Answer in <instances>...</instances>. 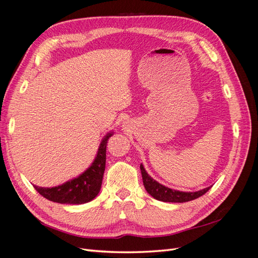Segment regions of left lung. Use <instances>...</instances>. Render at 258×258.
<instances>
[{
	"mask_svg": "<svg viewBox=\"0 0 258 258\" xmlns=\"http://www.w3.org/2000/svg\"><path fill=\"white\" fill-rule=\"evenodd\" d=\"M140 169H141L143 185L145 187L146 191L150 194L153 198L157 199L159 201L179 202V204H182V202L191 201L194 199L199 198L200 196L205 195L210 189V187H207V188L200 189L198 191L176 190L173 188H170V187H168V186L162 185L159 182L156 181V179H154L150 174L146 172V170L142 163H141V166H140Z\"/></svg>",
	"mask_w": 258,
	"mask_h": 258,
	"instance_id": "8db88e82",
	"label": "left lung"
}]
</instances>
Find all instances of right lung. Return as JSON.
<instances>
[{
    "instance_id": "right-lung-1",
    "label": "right lung",
    "mask_w": 258,
    "mask_h": 258,
    "mask_svg": "<svg viewBox=\"0 0 258 258\" xmlns=\"http://www.w3.org/2000/svg\"><path fill=\"white\" fill-rule=\"evenodd\" d=\"M113 135V131L107 132L101 140L95 159L82 174L58 186L38 187L34 185V188L46 199L62 205H83L95 199L102 185L106 161V144Z\"/></svg>"
}]
</instances>
